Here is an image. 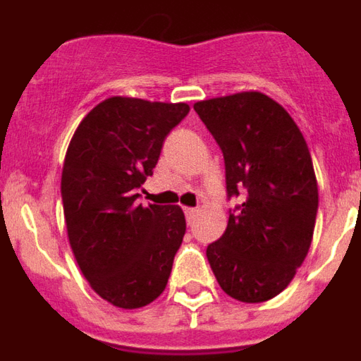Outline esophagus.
Wrapping results in <instances>:
<instances>
[{"mask_svg":"<svg viewBox=\"0 0 361 361\" xmlns=\"http://www.w3.org/2000/svg\"><path fill=\"white\" fill-rule=\"evenodd\" d=\"M184 213H186L188 222H191V220H193V216L197 215V208H184Z\"/></svg>","mask_w":361,"mask_h":361,"instance_id":"1","label":"esophagus"}]
</instances>
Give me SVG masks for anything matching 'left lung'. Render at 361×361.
Listing matches in <instances>:
<instances>
[{
    "label": "left lung",
    "instance_id": "obj_1",
    "mask_svg": "<svg viewBox=\"0 0 361 361\" xmlns=\"http://www.w3.org/2000/svg\"><path fill=\"white\" fill-rule=\"evenodd\" d=\"M222 149L228 228L206 257L222 291L258 304L273 298L307 257L318 212V186L307 142L276 101L240 92L195 103Z\"/></svg>",
    "mask_w": 361,
    "mask_h": 361
}]
</instances>
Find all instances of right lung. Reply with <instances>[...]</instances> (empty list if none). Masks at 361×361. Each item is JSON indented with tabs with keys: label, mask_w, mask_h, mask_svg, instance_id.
Returning a JSON list of instances; mask_svg holds the SVG:
<instances>
[{
	"label": "right lung",
	"mask_w": 361,
	"mask_h": 361,
	"mask_svg": "<svg viewBox=\"0 0 361 361\" xmlns=\"http://www.w3.org/2000/svg\"><path fill=\"white\" fill-rule=\"evenodd\" d=\"M186 103L110 97L81 121L66 152L61 197L79 269L111 305L145 307L164 291L186 219L178 206L139 204Z\"/></svg>",
	"instance_id": "obj_1"
}]
</instances>
